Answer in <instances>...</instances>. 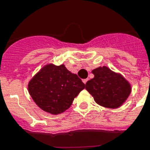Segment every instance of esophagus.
I'll list each match as a JSON object with an SVG mask.
<instances>
[{"instance_id":"1","label":"esophagus","mask_w":150,"mask_h":150,"mask_svg":"<svg viewBox=\"0 0 150 150\" xmlns=\"http://www.w3.org/2000/svg\"><path fill=\"white\" fill-rule=\"evenodd\" d=\"M88 80H89V79H83V80H82V82H84L85 84H86V82H87V81H88Z\"/></svg>"}]
</instances>
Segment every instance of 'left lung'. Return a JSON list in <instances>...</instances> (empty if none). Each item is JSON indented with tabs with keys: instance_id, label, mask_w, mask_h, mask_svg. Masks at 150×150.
I'll return each instance as SVG.
<instances>
[{
	"instance_id": "left-lung-1",
	"label": "left lung",
	"mask_w": 150,
	"mask_h": 150,
	"mask_svg": "<svg viewBox=\"0 0 150 150\" xmlns=\"http://www.w3.org/2000/svg\"><path fill=\"white\" fill-rule=\"evenodd\" d=\"M92 73L94 78L86 82V89L100 106L117 108L130 95V84L120 74L105 66L94 69Z\"/></svg>"
}]
</instances>
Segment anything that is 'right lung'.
I'll return each instance as SVG.
<instances>
[{
  "mask_svg": "<svg viewBox=\"0 0 150 150\" xmlns=\"http://www.w3.org/2000/svg\"><path fill=\"white\" fill-rule=\"evenodd\" d=\"M84 88L82 80L64 64L55 66L51 64L44 66L28 85L34 102L52 114H61L68 109Z\"/></svg>",
  "mask_w": 150,
  "mask_h": 150,
  "instance_id": "1",
  "label": "right lung"
}]
</instances>
